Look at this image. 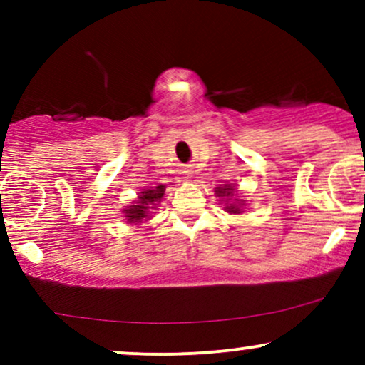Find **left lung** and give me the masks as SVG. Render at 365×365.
I'll list each match as a JSON object with an SVG mask.
<instances>
[{"label":"left lung","mask_w":365,"mask_h":365,"mask_svg":"<svg viewBox=\"0 0 365 365\" xmlns=\"http://www.w3.org/2000/svg\"><path fill=\"white\" fill-rule=\"evenodd\" d=\"M232 190H233V187L232 185H225V187H217V195H230L232 194ZM226 209H228L230 212H238L240 211V209H238V206L237 204H230V206H226Z\"/></svg>","instance_id":"obj_1"}]
</instances>
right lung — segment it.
Here are the masks:
<instances>
[{
    "instance_id": "1",
    "label": "right lung",
    "mask_w": 365,
    "mask_h": 365,
    "mask_svg": "<svg viewBox=\"0 0 365 365\" xmlns=\"http://www.w3.org/2000/svg\"><path fill=\"white\" fill-rule=\"evenodd\" d=\"M165 185H158L154 188H149V190L140 192V197L135 202V206H130L127 211H125L130 223H140L144 217H148L149 206H153L154 202H159V199L165 194Z\"/></svg>"
}]
</instances>
